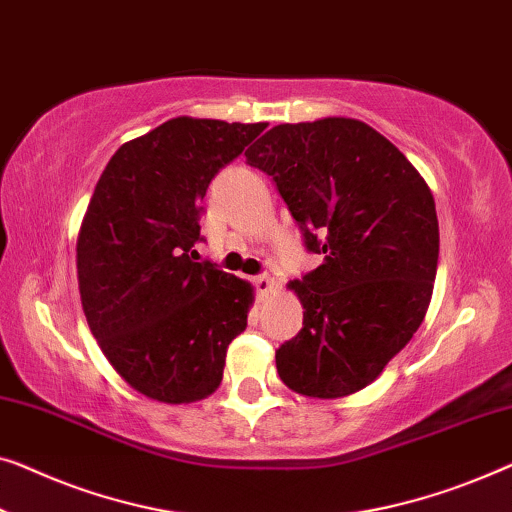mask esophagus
<instances>
[{
    "label": "esophagus",
    "mask_w": 512,
    "mask_h": 512,
    "mask_svg": "<svg viewBox=\"0 0 512 512\" xmlns=\"http://www.w3.org/2000/svg\"><path fill=\"white\" fill-rule=\"evenodd\" d=\"M254 286H256L258 298H265V295H270L274 288H277L270 274H258V277H254Z\"/></svg>",
    "instance_id": "34e87169"
}]
</instances>
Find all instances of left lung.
I'll return each mask as SVG.
<instances>
[{
  "label": "left lung",
  "instance_id": "8db88e82",
  "mask_svg": "<svg viewBox=\"0 0 512 512\" xmlns=\"http://www.w3.org/2000/svg\"><path fill=\"white\" fill-rule=\"evenodd\" d=\"M272 177L302 242L323 256L291 291L302 330L277 348V372L307 397L358 392L411 342L439 263L434 196L411 161L348 117L279 124L244 152Z\"/></svg>",
  "mask_w": 512,
  "mask_h": 512
}]
</instances>
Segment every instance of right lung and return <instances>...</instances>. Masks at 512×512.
Returning a JSON list of instances; mask_svg holds the SVG:
<instances>
[{"label":"right lung","mask_w":512,"mask_h":512,"mask_svg":"<svg viewBox=\"0 0 512 512\" xmlns=\"http://www.w3.org/2000/svg\"><path fill=\"white\" fill-rule=\"evenodd\" d=\"M265 122L175 117L124 143L96 182L78 235L80 300L115 372L166 404L212 395L247 328L254 288L198 263L203 198Z\"/></svg>","instance_id":"obj_1"}]
</instances>
